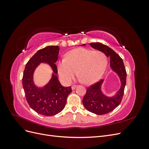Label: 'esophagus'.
Listing matches in <instances>:
<instances>
[{
	"instance_id": "34e87169",
	"label": "esophagus",
	"mask_w": 149,
	"mask_h": 149,
	"mask_svg": "<svg viewBox=\"0 0 149 149\" xmlns=\"http://www.w3.org/2000/svg\"><path fill=\"white\" fill-rule=\"evenodd\" d=\"M77 86H77V85H75V84L72 86H71V89H72V90H74Z\"/></svg>"
}]
</instances>
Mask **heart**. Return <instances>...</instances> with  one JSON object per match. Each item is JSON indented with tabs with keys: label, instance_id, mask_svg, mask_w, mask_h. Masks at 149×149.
Listing matches in <instances>:
<instances>
[{
	"label": "heart",
	"instance_id": "heart-1",
	"mask_svg": "<svg viewBox=\"0 0 149 149\" xmlns=\"http://www.w3.org/2000/svg\"><path fill=\"white\" fill-rule=\"evenodd\" d=\"M107 65V58L104 53L78 48L70 50L65 55V58L56 62V70L65 83H70L77 70L83 83L92 84L101 79Z\"/></svg>",
	"mask_w": 149,
	"mask_h": 149
}]
</instances>
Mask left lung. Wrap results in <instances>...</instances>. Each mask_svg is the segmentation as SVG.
Here are the masks:
<instances>
[{
    "mask_svg": "<svg viewBox=\"0 0 149 149\" xmlns=\"http://www.w3.org/2000/svg\"><path fill=\"white\" fill-rule=\"evenodd\" d=\"M85 45L83 44L82 45ZM89 45L92 48L104 53L107 57H110V66L119 76L121 83L118 91L112 97L104 95L101 91L104 79H101L100 81L87 88L83 100L84 106L88 111L94 114L103 115L113 111L120 103L124 95L127 73L123 60L113 49L99 42L91 43Z\"/></svg>",
    "mask_w": 149,
    "mask_h": 149,
    "instance_id": "1",
    "label": "left lung"
}]
</instances>
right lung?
Listing matches in <instances>:
<instances>
[{
  "mask_svg": "<svg viewBox=\"0 0 149 149\" xmlns=\"http://www.w3.org/2000/svg\"><path fill=\"white\" fill-rule=\"evenodd\" d=\"M59 50L58 46H48L39 49L26 64L22 78V85L30 107L37 113L46 116H55L63 109L67 97L72 91L71 86H63L56 76L55 63L58 58ZM40 62H47L54 72L51 79L42 88L34 85L33 78L36 68Z\"/></svg>",
  "mask_w": 149,
  "mask_h": 149,
  "instance_id": "1",
  "label": "right lung"
}]
</instances>
